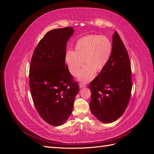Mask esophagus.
<instances>
[{
  "mask_svg": "<svg viewBox=\"0 0 154 154\" xmlns=\"http://www.w3.org/2000/svg\"><path fill=\"white\" fill-rule=\"evenodd\" d=\"M79 87H80V88H82L83 87H85L86 85L84 84V83H80V84H79Z\"/></svg>",
  "mask_w": 154,
  "mask_h": 154,
  "instance_id": "obj_1",
  "label": "esophagus"
}]
</instances>
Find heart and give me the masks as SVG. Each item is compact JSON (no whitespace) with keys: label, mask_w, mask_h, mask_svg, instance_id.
<instances>
[{"label":"heart","mask_w":154,"mask_h":154,"mask_svg":"<svg viewBox=\"0 0 154 154\" xmlns=\"http://www.w3.org/2000/svg\"><path fill=\"white\" fill-rule=\"evenodd\" d=\"M112 45L108 37L103 35H88L79 38L74 51H67L65 55L68 71L72 76L78 75L85 60L86 66L78 74V80L88 82L96 73L101 72L109 62Z\"/></svg>","instance_id":"heart-1"}]
</instances>
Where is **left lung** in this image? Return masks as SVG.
<instances>
[{"mask_svg":"<svg viewBox=\"0 0 154 154\" xmlns=\"http://www.w3.org/2000/svg\"><path fill=\"white\" fill-rule=\"evenodd\" d=\"M132 87L128 54L117 32L112 36V51L106 67L91 83L90 109L100 122L110 123L123 115Z\"/></svg>","mask_w":154,"mask_h":154,"instance_id":"8db88e82","label":"left lung"}]
</instances>
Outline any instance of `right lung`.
<instances>
[{
    "instance_id": "add662e5",
    "label": "right lung",
    "mask_w": 154,
    "mask_h": 154,
    "mask_svg": "<svg viewBox=\"0 0 154 154\" xmlns=\"http://www.w3.org/2000/svg\"><path fill=\"white\" fill-rule=\"evenodd\" d=\"M73 27L51 30L34 51L29 67V88L39 115L53 126L63 125L79 92L65 63L66 45Z\"/></svg>"
}]
</instances>
